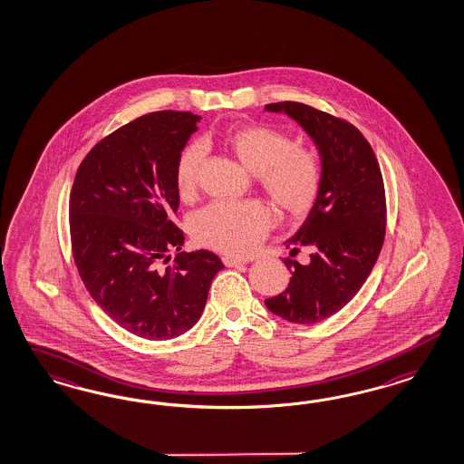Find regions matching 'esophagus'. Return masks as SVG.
Returning <instances> with one entry per match:
<instances>
[{"label": "esophagus", "instance_id": "1", "mask_svg": "<svg viewBox=\"0 0 464 464\" xmlns=\"http://www.w3.org/2000/svg\"><path fill=\"white\" fill-rule=\"evenodd\" d=\"M223 264L226 267H243V266H246V260H239V258L226 255V256H223Z\"/></svg>", "mask_w": 464, "mask_h": 464}]
</instances>
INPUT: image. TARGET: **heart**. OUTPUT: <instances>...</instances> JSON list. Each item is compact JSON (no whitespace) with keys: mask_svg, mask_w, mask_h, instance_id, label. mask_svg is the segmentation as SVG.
Masks as SVG:
<instances>
[{"mask_svg":"<svg viewBox=\"0 0 464 464\" xmlns=\"http://www.w3.org/2000/svg\"><path fill=\"white\" fill-rule=\"evenodd\" d=\"M218 138L246 169L258 173L262 190L287 218H303L316 204L322 183V160L311 148L295 146L281 129L266 124L227 127ZM204 146L192 140L183 146L175 163V185L183 200L192 198L198 185ZM272 216L256 200L212 202L192 219L198 245L212 250L245 255L267 233Z\"/></svg>","mask_w":464,"mask_h":464,"instance_id":"obj_1","label":"heart"}]
</instances>
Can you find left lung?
Instances as JSON below:
<instances>
[{
  "label": "left lung",
  "mask_w": 464,
  "mask_h": 464,
  "mask_svg": "<svg viewBox=\"0 0 464 464\" xmlns=\"http://www.w3.org/2000/svg\"><path fill=\"white\" fill-rule=\"evenodd\" d=\"M299 122L314 140L324 183L304 225L287 239L291 256L304 246L308 264L284 258L293 272L287 289L266 299L274 314L297 324L324 322L359 293L386 235V196L380 163L351 122L299 102L268 103Z\"/></svg>",
  "instance_id": "obj_1"
}]
</instances>
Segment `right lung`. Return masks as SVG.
I'll return each instance as SVG.
<instances>
[{
    "label": "right lung",
    "mask_w": 464,
    "mask_h": 464,
    "mask_svg": "<svg viewBox=\"0 0 464 464\" xmlns=\"http://www.w3.org/2000/svg\"><path fill=\"white\" fill-rule=\"evenodd\" d=\"M200 115L146 113L84 156L70 196L72 258L95 303L124 330L169 340L190 330L225 268L209 250L182 252L171 221L180 197L175 163ZM177 249L174 266L163 268Z\"/></svg>",
    "instance_id": "right-lung-1"
}]
</instances>
